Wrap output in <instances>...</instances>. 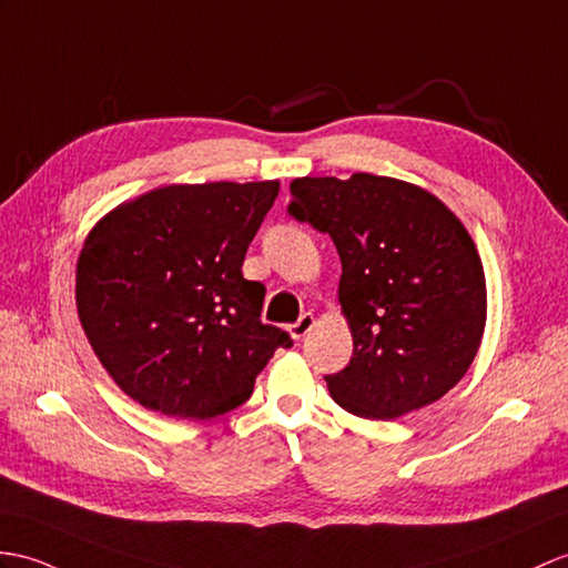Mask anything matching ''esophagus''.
I'll list each match as a JSON object with an SVG mask.
<instances>
[{
    "label": "esophagus",
    "mask_w": 568,
    "mask_h": 568,
    "mask_svg": "<svg viewBox=\"0 0 568 568\" xmlns=\"http://www.w3.org/2000/svg\"><path fill=\"white\" fill-rule=\"evenodd\" d=\"M312 326H314V314L305 312L295 324L287 326V332L293 338H302V336H307L312 332Z\"/></svg>",
    "instance_id": "obj_1"
}]
</instances>
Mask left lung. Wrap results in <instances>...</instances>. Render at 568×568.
I'll return each instance as SVG.
<instances>
[{
  "label": "left lung",
  "instance_id": "1",
  "mask_svg": "<svg viewBox=\"0 0 568 568\" xmlns=\"http://www.w3.org/2000/svg\"><path fill=\"white\" fill-rule=\"evenodd\" d=\"M287 215L326 232L353 358L326 375L346 412L387 420L438 402L465 377L486 324V281L469 232L438 197L397 179H295Z\"/></svg>",
  "mask_w": 568,
  "mask_h": 568
}]
</instances>
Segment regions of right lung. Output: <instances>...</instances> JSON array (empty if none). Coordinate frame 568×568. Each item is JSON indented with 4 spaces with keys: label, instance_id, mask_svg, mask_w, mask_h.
<instances>
[{
    "label": "right lung",
    "instance_id": "right-lung-1",
    "mask_svg": "<svg viewBox=\"0 0 568 568\" xmlns=\"http://www.w3.org/2000/svg\"><path fill=\"white\" fill-rule=\"evenodd\" d=\"M278 181L166 186L118 205L77 261V312L91 348L128 397L174 418L242 406L275 348L261 322L266 287L242 263Z\"/></svg>",
    "mask_w": 568,
    "mask_h": 568
}]
</instances>
